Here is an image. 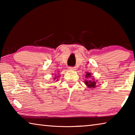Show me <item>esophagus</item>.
Here are the masks:
<instances>
[{"mask_svg": "<svg viewBox=\"0 0 135 135\" xmlns=\"http://www.w3.org/2000/svg\"><path fill=\"white\" fill-rule=\"evenodd\" d=\"M68 69L70 70H76V68L75 67H68Z\"/></svg>", "mask_w": 135, "mask_h": 135, "instance_id": "1", "label": "esophagus"}]
</instances>
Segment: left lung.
Returning <instances> with one entry per match:
<instances>
[{"label": "left lung", "instance_id": "1", "mask_svg": "<svg viewBox=\"0 0 135 135\" xmlns=\"http://www.w3.org/2000/svg\"><path fill=\"white\" fill-rule=\"evenodd\" d=\"M86 78L87 77H91V75H90V73H87V74L86 75ZM85 84L87 85V86H88L89 88H95L96 86V84H97V83L95 81L93 80H86L85 81Z\"/></svg>", "mask_w": 135, "mask_h": 135}]
</instances>
